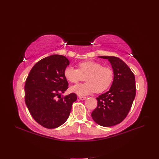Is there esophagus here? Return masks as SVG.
<instances>
[{"label": "esophagus", "instance_id": "1", "mask_svg": "<svg viewBox=\"0 0 159 159\" xmlns=\"http://www.w3.org/2000/svg\"><path fill=\"white\" fill-rule=\"evenodd\" d=\"M79 98L80 100H85V99H86V97H83V96H79Z\"/></svg>", "mask_w": 159, "mask_h": 159}]
</instances>
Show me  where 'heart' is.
I'll return each instance as SVG.
<instances>
[{
    "instance_id": "obj_1",
    "label": "heart",
    "mask_w": 159,
    "mask_h": 159,
    "mask_svg": "<svg viewBox=\"0 0 159 159\" xmlns=\"http://www.w3.org/2000/svg\"><path fill=\"white\" fill-rule=\"evenodd\" d=\"M64 76L71 84H77L84 80V84L75 86L71 88L79 95H86L93 92L102 93L110 86L113 80V71L110 67L102 66L95 61H84L78 64V69L68 66L65 69Z\"/></svg>"
}]
</instances>
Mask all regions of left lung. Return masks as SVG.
I'll return each mask as SVG.
<instances>
[{"mask_svg": "<svg viewBox=\"0 0 159 159\" xmlns=\"http://www.w3.org/2000/svg\"><path fill=\"white\" fill-rule=\"evenodd\" d=\"M111 63L114 79L110 89L96 98L97 106L91 113L93 120L100 126L110 127L126 117L136 95L135 75L120 58L100 56Z\"/></svg>", "mask_w": 159, "mask_h": 159, "instance_id": "obj_1", "label": "left lung"}]
</instances>
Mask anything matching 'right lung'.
I'll use <instances>...</instances> for the list:
<instances>
[{"label": "right lung", "mask_w": 159, "mask_h": 159, "mask_svg": "<svg viewBox=\"0 0 159 159\" xmlns=\"http://www.w3.org/2000/svg\"><path fill=\"white\" fill-rule=\"evenodd\" d=\"M69 63L62 55L44 58L33 67L25 82V103L32 117L46 128L63 124L77 100L75 93L61 97L68 88L64 71Z\"/></svg>", "instance_id": "right-lung-1"}]
</instances>
